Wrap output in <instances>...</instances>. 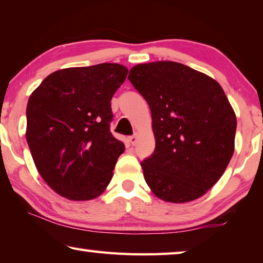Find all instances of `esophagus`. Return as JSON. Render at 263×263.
<instances>
[{
	"label": "esophagus",
	"mask_w": 263,
	"mask_h": 263,
	"mask_svg": "<svg viewBox=\"0 0 263 263\" xmlns=\"http://www.w3.org/2000/svg\"><path fill=\"white\" fill-rule=\"evenodd\" d=\"M129 142L132 143V145H135L136 142H137V134H135V135H133V136L129 137Z\"/></svg>",
	"instance_id": "esophagus-1"
}]
</instances>
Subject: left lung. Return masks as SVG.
<instances>
[{
  "instance_id": "8db88e82",
  "label": "left lung",
  "mask_w": 263,
  "mask_h": 263,
  "mask_svg": "<svg viewBox=\"0 0 263 263\" xmlns=\"http://www.w3.org/2000/svg\"><path fill=\"white\" fill-rule=\"evenodd\" d=\"M128 79L152 111L155 151L141 162L145 182L165 202L199 199L223 175L235 147L236 116L223 89L173 61L136 64Z\"/></svg>"
}]
</instances>
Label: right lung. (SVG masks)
<instances>
[{"mask_svg":"<svg viewBox=\"0 0 263 263\" xmlns=\"http://www.w3.org/2000/svg\"><path fill=\"white\" fill-rule=\"evenodd\" d=\"M119 63L51 72L27 104L26 139L46 183L71 201L100 196L124 144L109 130L115 91L127 78Z\"/></svg>","mask_w":263,"mask_h":263,"instance_id":"add662e5","label":"right lung"}]
</instances>
